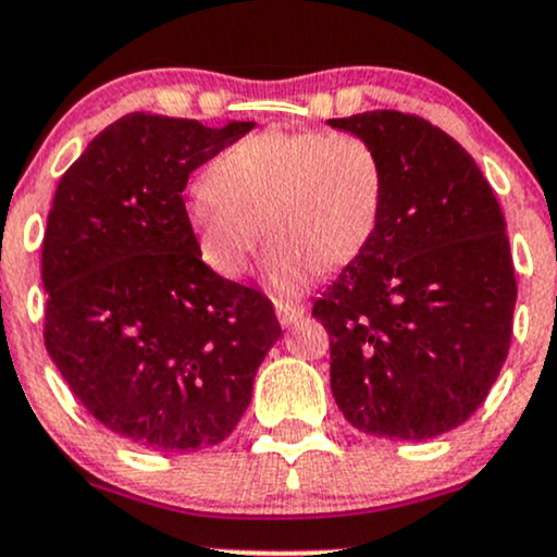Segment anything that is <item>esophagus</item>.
Here are the masks:
<instances>
[{"label":"esophagus","mask_w":557,"mask_h":557,"mask_svg":"<svg viewBox=\"0 0 557 557\" xmlns=\"http://www.w3.org/2000/svg\"><path fill=\"white\" fill-rule=\"evenodd\" d=\"M274 311H277L280 324H293L296 319L304 317L306 306L298 300H274Z\"/></svg>","instance_id":"34e87169"}]
</instances>
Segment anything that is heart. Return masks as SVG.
<instances>
[{"label":"heart","instance_id":"b5f03b06","mask_svg":"<svg viewBox=\"0 0 557 557\" xmlns=\"http://www.w3.org/2000/svg\"><path fill=\"white\" fill-rule=\"evenodd\" d=\"M382 162L361 136L264 131L222 151L209 183L185 196L201 259L222 277L248 272L261 233L267 283L293 296L319 272L354 261L380 225Z\"/></svg>","mask_w":557,"mask_h":557}]
</instances>
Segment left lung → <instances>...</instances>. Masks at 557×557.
I'll use <instances>...</instances> for the list:
<instances>
[{
    "label": "left lung",
    "mask_w": 557,
    "mask_h": 557,
    "mask_svg": "<svg viewBox=\"0 0 557 557\" xmlns=\"http://www.w3.org/2000/svg\"><path fill=\"white\" fill-rule=\"evenodd\" d=\"M327 123L372 144L385 172L374 238L311 311L330 335L332 395L374 437H437L482 406L508 356L516 274L503 209L469 151L419 114Z\"/></svg>",
    "instance_id": "left-lung-1"
}]
</instances>
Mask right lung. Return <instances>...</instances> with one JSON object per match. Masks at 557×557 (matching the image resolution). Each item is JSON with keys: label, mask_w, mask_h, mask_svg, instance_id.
<instances>
[{"label": "right lung", "mask_w": 557, "mask_h": 557, "mask_svg": "<svg viewBox=\"0 0 557 557\" xmlns=\"http://www.w3.org/2000/svg\"><path fill=\"white\" fill-rule=\"evenodd\" d=\"M251 127L125 114L57 185L44 343L81 406L131 445L222 443L280 341L272 300L209 270L185 220L190 172Z\"/></svg>", "instance_id": "right-lung-1"}]
</instances>
